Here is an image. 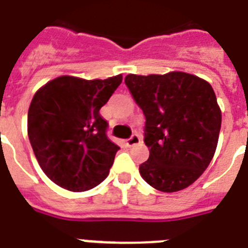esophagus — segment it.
<instances>
[{"label": "esophagus", "mask_w": 248, "mask_h": 248, "mask_svg": "<svg viewBox=\"0 0 248 248\" xmlns=\"http://www.w3.org/2000/svg\"><path fill=\"white\" fill-rule=\"evenodd\" d=\"M138 143H140V137H139L138 134H133L130 138L126 139V146L128 147L136 146V144H138Z\"/></svg>", "instance_id": "esophagus-1"}]
</instances>
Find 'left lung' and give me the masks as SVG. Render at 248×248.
<instances>
[{
	"instance_id": "8db88e82",
	"label": "left lung",
	"mask_w": 248,
	"mask_h": 248,
	"mask_svg": "<svg viewBox=\"0 0 248 248\" xmlns=\"http://www.w3.org/2000/svg\"><path fill=\"white\" fill-rule=\"evenodd\" d=\"M125 85L146 116L149 158L139 166L143 180L163 193L190 186L209 166L222 112L209 83L194 75H128Z\"/></svg>"
}]
</instances>
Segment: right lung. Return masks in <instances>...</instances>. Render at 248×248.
Here are the masks:
<instances>
[{"mask_svg":"<svg viewBox=\"0 0 248 248\" xmlns=\"http://www.w3.org/2000/svg\"><path fill=\"white\" fill-rule=\"evenodd\" d=\"M123 76L106 79L62 76L36 91L29 108L28 134L49 179L69 191H86L109 175L119 146L106 134L100 109Z\"/></svg>","mask_w":248,"mask_h":248,"instance_id":"right-lung-1","label":"right lung"}]
</instances>
